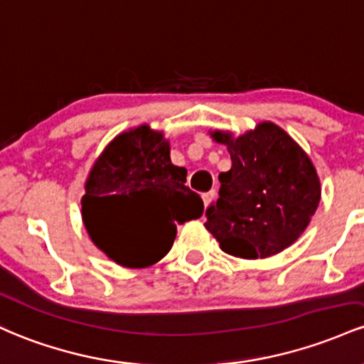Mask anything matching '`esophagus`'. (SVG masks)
<instances>
[{"instance_id":"34e87169","label":"esophagus","mask_w":364,"mask_h":364,"mask_svg":"<svg viewBox=\"0 0 364 364\" xmlns=\"http://www.w3.org/2000/svg\"><path fill=\"white\" fill-rule=\"evenodd\" d=\"M215 196H216L215 191H210V193L203 194V201H204V206H210V203L213 201V199H215Z\"/></svg>"}]
</instances>
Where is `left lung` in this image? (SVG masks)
<instances>
[{"label":"left lung","mask_w":364,"mask_h":364,"mask_svg":"<svg viewBox=\"0 0 364 364\" xmlns=\"http://www.w3.org/2000/svg\"><path fill=\"white\" fill-rule=\"evenodd\" d=\"M213 137L228 146L232 168L220 173V198L206 208L204 227L232 256L256 259L284 251L320 203L313 163L270 122L235 141L222 132Z\"/></svg>","instance_id":"1"}]
</instances>
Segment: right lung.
I'll return each instance as SVG.
<instances>
[{"mask_svg":"<svg viewBox=\"0 0 364 364\" xmlns=\"http://www.w3.org/2000/svg\"><path fill=\"white\" fill-rule=\"evenodd\" d=\"M171 165L168 142L148 125L120 134L94 163L82 198L92 242L122 267L142 268L171 249L177 225L199 218L204 204Z\"/></svg>","mask_w":364,"mask_h":364,"instance_id":"add662e5","label":"right lung"}]
</instances>
